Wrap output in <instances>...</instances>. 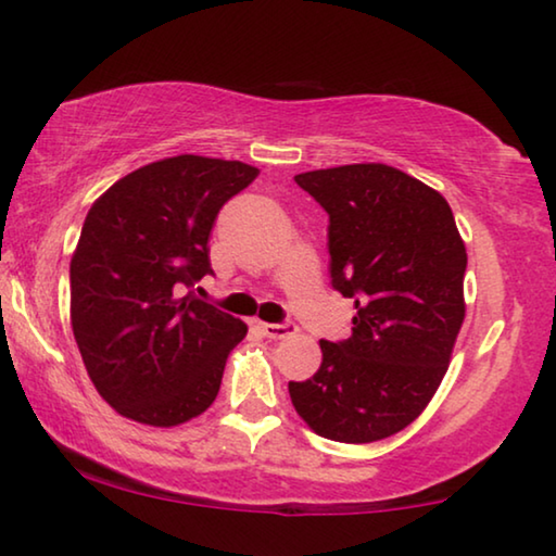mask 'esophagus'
Here are the masks:
<instances>
[{"label":"esophagus","instance_id":"esophagus-1","mask_svg":"<svg viewBox=\"0 0 556 556\" xmlns=\"http://www.w3.org/2000/svg\"><path fill=\"white\" fill-rule=\"evenodd\" d=\"M262 333L267 338H275V341H281V338H289L296 333V326L294 324H260Z\"/></svg>","mask_w":556,"mask_h":556}]
</instances>
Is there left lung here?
<instances>
[{
    "label": "left lung",
    "mask_w": 556,
    "mask_h": 556,
    "mask_svg": "<svg viewBox=\"0 0 556 556\" xmlns=\"http://www.w3.org/2000/svg\"><path fill=\"white\" fill-rule=\"evenodd\" d=\"M328 213L331 285L355 299L353 336L289 382L318 437L370 444L409 427L448 370L466 316V244L444 195L388 164L296 174Z\"/></svg>",
    "instance_id": "obj_1"
}]
</instances>
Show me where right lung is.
Here are the masks:
<instances>
[{"mask_svg": "<svg viewBox=\"0 0 556 556\" xmlns=\"http://www.w3.org/2000/svg\"><path fill=\"white\" fill-rule=\"evenodd\" d=\"M257 174L178 154L122 176L88 211L71 257V326L92 384L122 417L178 427L218 397L248 324L182 291L211 275L215 215Z\"/></svg>", "mask_w": 556, "mask_h": 556, "instance_id": "add662e5", "label": "right lung"}]
</instances>
